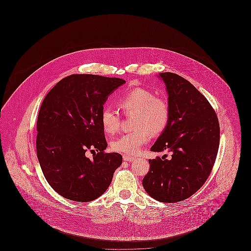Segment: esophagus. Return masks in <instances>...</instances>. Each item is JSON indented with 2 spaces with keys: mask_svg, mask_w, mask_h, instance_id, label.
Instances as JSON below:
<instances>
[{
  "mask_svg": "<svg viewBox=\"0 0 251 251\" xmlns=\"http://www.w3.org/2000/svg\"><path fill=\"white\" fill-rule=\"evenodd\" d=\"M123 160H124V161H127V162H132V161L134 160V158H133L132 156L124 154V155H123Z\"/></svg>",
  "mask_w": 251,
  "mask_h": 251,
  "instance_id": "esophagus-1",
  "label": "esophagus"
}]
</instances>
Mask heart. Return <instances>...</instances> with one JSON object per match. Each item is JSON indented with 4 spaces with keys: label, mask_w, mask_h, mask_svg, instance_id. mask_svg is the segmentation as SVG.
Here are the masks:
<instances>
[{
    "label": "heart",
    "mask_w": 251,
    "mask_h": 251,
    "mask_svg": "<svg viewBox=\"0 0 251 251\" xmlns=\"http://www.w3.org/2000/svg\"><path fill=\"white\" fill-rule=\"evenodd\" d=\"M118 106L126 116L133 115L132 131L122 134L111 143L114 151L126 155L137 154L151 134H160L167 129L170 119V108L167 100L156 97L151 91L136 87L121 96ZM100 124L108 134L120 128V118L111 109L104 108L100 114Z\"/></svg>",
    "instance_id": "b5f03b06"
}]
</instances>
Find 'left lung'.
<instances>
[{"label":"left lung","mask_w":251,"mask_h":251,"mask_svg":"<svg viewBox=\"0 0 251 251\" xmlns=\"http://www.w3.org/2000/svg\"><path fill=\"white\" fill-rule=\"evenodd\" d=\"M160 76L167 85L170 119L151 151L170 155L150 159L142 183L156 201L178 202L191 197L210 176L220 128L214 108L190 82L172 72Z\"/></svg>","instance_id":"1"}]
</instances>
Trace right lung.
Masks as SVG:
<instances>
[{"mask_svg": "<svg viewBox=\"0 0 251 251\" xmlns=\"http://www.w3.org/2000/svg\"><path fill=\"white\" fill-rule=\"evenodd\" d=\"M120 78L72 74L62 79L42 101L36 122V155L49 184L65 199L88 202L106 191L122 163L106 153L100 124L103 104ZM93 159L85 156L94 151Z\"/></svg>", "mask_w": 251, "mask_h": 251, "instance_id": "add662e5", "label": "right lung"}]
</instances>
